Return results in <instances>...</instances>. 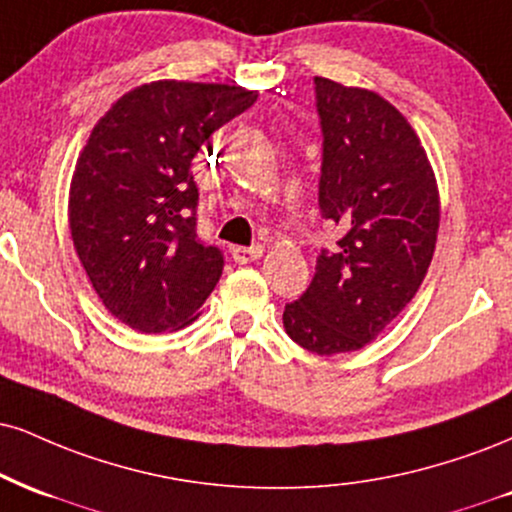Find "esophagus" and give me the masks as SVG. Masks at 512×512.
I'll return each mask as SVG.
<instances>
[{
	"label": "esophagus",
	"mask_w": 512,
	"mask_h": 512,
	"mask_svg": "<svg viewBox=\"0 0 512 512\" xmlns=\"http://www.w3.org/2000/svg\"><path fill=\"white\" fill-rule=\"evenodd\" d=\"M262 252H264L262 245H250V248H233V250H231V257H233V260H236L238 264H250V262L260 260Z\"/></svg>",
	"instance_id": "esophagus-1"
}]
</instances>
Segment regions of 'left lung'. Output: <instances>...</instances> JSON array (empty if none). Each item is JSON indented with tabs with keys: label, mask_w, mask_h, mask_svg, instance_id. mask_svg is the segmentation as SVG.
Returning <instances> with one entry per match:
<instances>
[{
	"label": "left lung",
	"mask_w": 512,
	"mask_h": 512,
	"mask_svg": "<svg viewBox=\"0 0 512 512\" xmlns=\"http://www.w3.org/2000/svg\"><path fill=\"white\" fill-rule=\"evenodd\" d=\"M322 128L319 212L341 231L283 329L317 355L374 341L415 298L434 257L439 190L405 116L377 92L315 78Z\"/></svg>",
	"instance_id": "left-lung-1"
}]
</instances>
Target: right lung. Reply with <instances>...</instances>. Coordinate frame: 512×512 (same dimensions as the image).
Segmentation results:
<instances>
[{"mask_svg":"<svg viewBox=\"0 0 512 512\" xmlns=\"http://www.w3.org/2000/svg\"><path fill=\"white\" fill-rule=\"evenodd\" d=\"M255 100L238 85L157 80L92 128L71 181V238L102 305L131 329H181L217 286L224 255L197 238L190 166Z\"/></svg>","mask_w":512,"mask_h":512,"instance_id":"right-lung-1","label":"right lung"}]
</instances>
